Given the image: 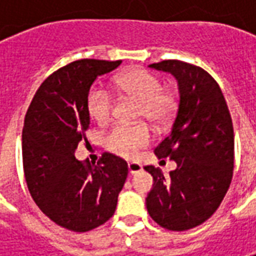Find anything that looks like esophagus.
I'll use <instances>...</instances> for the list:
<instances>
[{
    "label": "esophagus",
    "mask_w": 256,
    "mask_h": 256,
    "mask_svg": "<svg viewBox=\"0 0 256 256\" xmlns=\"http://www.w3.org/2000/svg\"><path fill=\"white\" fill-rule=\"evenodd\" d=\"M128 172L133 176V174H137V172H142V166L140 163H136V162H128Z\"/></svg>",
    "instance_id": "34e87169"
}]
</instances>
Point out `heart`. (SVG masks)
Listing matches in <instances>:
<instances>
[{
	"label": "heart",
	"mask_w": 256,
	"mask_h": 256,
	"mask_svg": "<svg viewBox=\"0 0 256 256\" xmlns=\"http://www.w3.org/2000/svg\"><path fill=\"white\" fill-rule=\"evenodd\" d=\"M120 94L138 101V118H145L156 128L172 120L177 110V97L170 90L162 89V82L145 70H130L115 80ZM114 97L104 86H93L88 94V111L97 123L104 124L112 115ZM150 130L146 124H118L106 138V150L122 158H134L141 148L150 144Z\"/></svg>",
	"instance_id": "1"
}]
</instances>
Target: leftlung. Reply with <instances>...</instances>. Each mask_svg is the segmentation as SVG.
<instances>
[{
  "label": "left lung",
  "instance_id": "obj_1",
  "mask_svg": "<svg viewBox=\"0 0 256 256\" xmlns=\"http://www.w3.org/2000/svg\"><path fill=\"white\" fill-rule=\"evenodd\" d=\"M177 79L180 101L172 132L155 148L177 168L164 177L145 166L154 186L145 198L150 218L164 229L182 232L202 225L220 207L230 185L234 134L222 90L203 68L180 60L150 64Z\"/></svg>",
  "mask_w": 256,
  "mask_h": 256
}]
</instances>
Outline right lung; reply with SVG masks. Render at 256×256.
Masks as SVG:
<instances>
[{
    "mask_svg": "<svg viewBox=\"0 0 256 256\" xmlns=\"http://www.w3.org/2000/svg\"><path fill=\"white\" fill-rule=\"evenodd\" d=\"M120 63L84 58L60 68L44 80L26 114V182L42 212L68 230L88 232L106 224L128 178V163L112 154H102L94 166L75 158L90 123V86Z\"/></svg>",
    "mask_w": 256,
    "mask_h": 256,
    "instance_id": "add662e5",
    "label": "right lung"
}]
</instances>
